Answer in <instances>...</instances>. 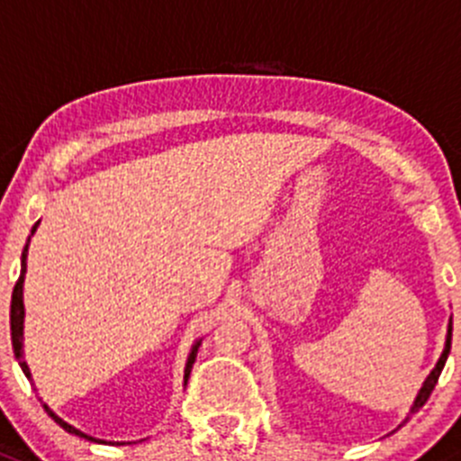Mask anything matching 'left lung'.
I'll return each mask as SVG.
<instances>
[{
  "instance_id": "obj_1",
  "label": "left lung",
  "mask_w": 461,
  "mask_h": 461,
  "mask_svg": "<svg viewBox=\"0 0 461 461\" xmlns=\"http://www.w3.org/2000/svg\"><path fill=\"white\" fill-rule=\"evenodd\" d=\"M450 338H453V320H450V324H448V338H446V349H444V354H441V358H439V363H437V367L432 369V372H430V376H428V378H426V383H423L421 392H419L417 401H414L412 410H410V412H412V414L417 412V410L421 408V405L426 403L428 399H430L432 390H435L437 381H439V374H441V369H444V365H446V358H448V354H450Z\"/></svg>"
}]
</instances>
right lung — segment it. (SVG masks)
Listing matches in <instances>:
<instances>
[{"label": "right lung", "instance_id": "add662e5", "mask_svg": "<svg viewBox=\"0 0 461 461\" xmlns=\"http://www.w3.org/2000/svg\"><path fill=\"white\" fill-rule=\"evenodd\" d=\"M33 231H35V227H33ZM26 249H29V243H26L24 252H22V272H20V279H17L15 288H13V297H11V339H13V351H15V358L20 360L22 372H24L26 378L31 381V372H29V367H26V363H24V356H22V329H24V326H22V324H24V302H22V284H24V272H26ZM198 347H200V342L195 344L194 349H191L189 363H186L185 378H189L191 367H194V363H195V354H198ZM44 410H47L49 417H51L53 421H56L58 426L62 428V430L71 432V435H76V437H85V439H89V441H96L94 437L83 435V432L76 430L74 426H69V423L62 421L60 417H56V414H53L51 410L47 408V405H44Z\"/></svg>", "mask_w": 461, "mask_h": 461}]
</instances>
